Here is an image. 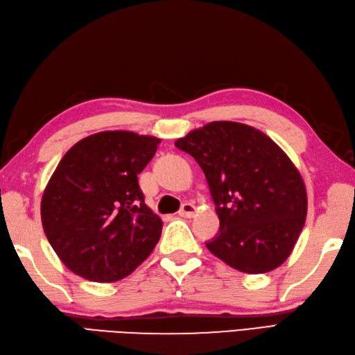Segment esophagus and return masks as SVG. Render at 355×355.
I'll list each match as a JSON object with an SVG mask.
<instances>
[{
  "instance_id": "1",
  "label": "esophagus",
  "mask_w": 355,
  "mask_h": 355,
  "mask_svg": "<svg viewBox=\"0 0 355 355\" xmlns=\"http://www.w3.org/2000/svg\"><path fill=\"white\" fill-rule=\"evenodd\" d=\"M196 206L192 205V203H184L183 206H182V209H180V212L178 214L182 216V217H186V218H191V217H194L196 216Z\"/></svg>"
}]
</instances>
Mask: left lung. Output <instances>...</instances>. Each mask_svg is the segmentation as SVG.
I'll return each mask as SVG.
<instances>
[{"instance_id": "1", "label": "left lung", "mask_w": 355, "mask_h": 355, "mask_svg": "<svg viewBox=\"0 0 355 355\" xmlns=\"http://www.w3.org/2000/svg\"><path fill=\"white\" fill-rule=\"evenodd\" d=\"M205 172L220 230L206 243L242 273L278 268L304 228L307 192L287 153L257 128L214 121L175 141Z\"/></svg>"}]
</instances>
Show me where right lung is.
Masks as SVG:
<instances>
[{
    "mask_svg": "<svg viewBox=\"0 0 355 355\" xmlns=\"http://www.w3.org/2000/svg\"><path fill=\"white\" fill-rule=\"evenodd\" d=\"M159 138L99 132L63 155L44 188L42 225L67 268L93 282H116L144 262L163 222L144 202L138 175Z\"/></svg>",
    "mask_w": 355,
    "mask_h": 355,
    "instance_id": "right-lung-1",
    "label": "right lung"
}]
</instances>
